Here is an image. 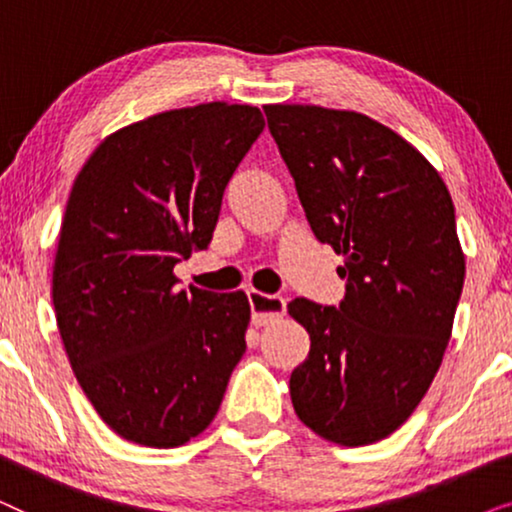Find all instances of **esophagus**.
<instances>
[{"instance_id":"1","label":"esophagus","mask_w":512,"mask_h":512,"mask_svg":"<svg viewBox=\"0 0 512 512\" xmlns=\"http://www.w3.org/2000/svg\"><path fill=\"white\" fill-rule=\"evenodd\" d=\"M249 305H251V324L254 326H268L279 317H284L286 300L279 296H265V293L251 289L247 291Z\"/></svg>"}]
</instances>
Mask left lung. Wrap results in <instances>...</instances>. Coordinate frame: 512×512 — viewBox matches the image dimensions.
I'll list each match as a JSON object with an SVG mask.
<instances>
[{"label": "left lung", "mask_w": 512, "mask_h": 512, "mask_svg": "<svg viewBox=\"0 0 512 512\" xmlns=\"http://www.w3.org/2000/svg\"><path fill=\"white\" fill-rule=\"evenodd\" d=\"M265 116L314 237L345 256L338 307L289 303L312 340L293 408L331 443H377L422 401L450 340L466 275L450 191L415 146L356 111L268 104Z\"/></svg>", "instance_id": "left-lung-1"}]
</instances>
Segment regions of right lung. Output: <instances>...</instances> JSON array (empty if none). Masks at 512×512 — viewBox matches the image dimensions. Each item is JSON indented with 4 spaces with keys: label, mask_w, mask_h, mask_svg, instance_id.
Segmentation results:
<instances>
[{
    "label": "right lung",
    "mask_w": 512,
    "mask_h": 512,
    "mask_svg": "<svg viewBox=\"0 0 512 512\" xmlns=\"http://www.w3.org/2000/svg\"><path fill=\"white\" fill-rule=\"evenodd\" d=\"M263 128L249 104L165 111L109 135L74 181L55 319L83 394L125 440L179 447L205 431L247 352V296L179 289L174 265L209 247Z\"/></svg>",
    "instance_id": "right-lung-1"
}]
</instances>
